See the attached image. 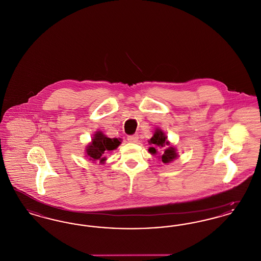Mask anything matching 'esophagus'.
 Here are the masks:
<instances>
[{"label": "esophagus", "mask_w": 261, "mask_h": 261, "mask_svg": "<svg viewBox=\"0 0 261 261\" xmlns=\"http://www.w3.org/2000/svg\"><path fill=\"white\" fill-rule=\"evenodd\" d=\"M127 140H128V142H130V143H137L138 140H139V136H138V134L129 135V136H127Z\"/></svg>", "instance_id": "obj_1"}]
</instances>
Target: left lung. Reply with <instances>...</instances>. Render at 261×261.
<instances>
[{
  "mask_svg": "<svg viewBox=\"0 0 261 261\" xmlns=\"http://www.w3.org/2000/svg\"><path fill=\"white\" fill-rule=\"evenodd\" d=\"M149 142L150 145H152V147H150L149 149V152L152 153V154L156 153L155 146L165 148L163 154L161 156L163 163H168V162H172L178 156V154L176 153V149H174L173 147L167 148V146H169V142L167 141V137L164 135V133L162 132V130L156 129L153 136L150 138Z\"/></svg>",
  "mask_w": 261,
  "mask_h": 261,
  "instance_id": "1",
  "label": "left lung"
}]
</instances>
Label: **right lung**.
Wrapping results in <instances>:
<instances>
[{"mask_svg":"<svg viewBox=\"0 0 261 261\" xmlns=\"http://www.w3.org/2000/svg\"><path fill=\"white\" fill-rule=\"evenodd\" d=\"M120 141L118 139L114 138L111 139L105 136L101 132H97L92 140V143L87 147V154L92 161H98L105 162V158H102V154L106 150H112L116 149L120 145Z\"/></svg>","mask_w":261,"mask_h":261,"instance_id":"obj_1","label":"right lung"}]
</instances>
